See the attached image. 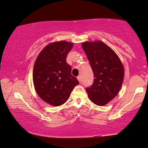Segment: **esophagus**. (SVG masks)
<instances>
[{"label":"esophagus","instance_id":"obj_1","mask_svg":"<svg viewBox=\"0 0 148 148\" xmlns=\"http://www.w3.org/2000/svg\"><path fill=\"white\" fill-rule=\"evenodd\" d=\"M77 79H78V81L79 82H81V81H82V77H81V76H78Z\"/></svg>","mask_w":148,"mask_h":148}]
</instances>
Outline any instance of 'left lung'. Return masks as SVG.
<instances>
[{"label": "left lung", "mask_w": 148, "mask_h": 148, "mask_svg": "<svg viewBox=\"0 0 148 148\" xmlns=\"http://www.w3.org/2000/svg\"><path fill=\"white\" fill-rule=\"evenodd\" d=\"M82 46L95 77L92 86L86 90L92 103L104 106L121 89L124 77L123 66L117 55L103 42H85Z\"/></svg>", "instance_id": "8db88e82"}]
</instances>
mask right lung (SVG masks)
I'll list each match as a JSON object with an SVG mask.
<instances>
[{
  "mask_svg": "<svg viewBox=\"0 0 148 148\" xmlns=\"http://www.w3.org/2000/svg\"><path fill=\"white\" fill-rule=\"evenodd\" d=\"M73 46L72 42L66 41L49 44L34 64L33 82L36 92L44 101L54 106L64 103L74 87L79 84L66 60Z\"/></svg>",
  "mask_w": 148,
  "mask_h": 148,
  "instance_id": "right-lung-1",
  "label": "right lung"
}]
</instances>
